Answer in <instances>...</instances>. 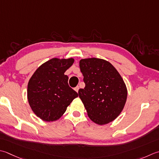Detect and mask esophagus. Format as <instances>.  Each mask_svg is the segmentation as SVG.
Wrapping results in <instances>:
<instances>
[{
  "label": "esophagus",
  "instance_id": "1",
  "mask_svg": "<svg viewBox=\"0 0 159 159\" xmlns=\"http://www.w3.org/2000/svg\"><path fill=\"white\" fill-rule=\"evenodd\" d=\"M79 86H77V87H76L75 88H74V90H75L76 92H79Z\"/></svg>",
  "mask_w": 159,
  "mask_h": 159
}]
</instances>
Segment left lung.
<instances>
[{
	"instance_id": "1",
	"label": "left lung",
	"mask_w": 159,
	"mask_h": 159,
	"mask_svg": "<svg viewBox=\"0 0 159 159\" xmlns=\"http://www.w3.org/2000/svg\"><path fill=\"white\" fill-rule=\"evenodd\" d=\"M79 66L85 87L79 90V95L89 118L101 125L111 122L119 116L127 100V90L122 77L103 59H81Z\"/></svg>"
}]
</instances>
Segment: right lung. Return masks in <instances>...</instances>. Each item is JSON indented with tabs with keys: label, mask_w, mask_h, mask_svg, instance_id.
Here are the masks:
<instances>
[{
	"label": "right lung",
	"mask_w": 159,
	"mask_h": 159,
	"mask_svg": "<svg viewBox=\"0 0 159 159\" xmlns=\"http://www.w3.org/2000/svg\"><path fill=\"white\" fill-rule=\"evenodd\" d=\"M74 59L57 58L42 64L34 73L27 85V99L32 111L45 121H54L63 116L78 93L68 85L66 70Z\"/></svg>",
	"instance_id": "1"
}]
</instances>
